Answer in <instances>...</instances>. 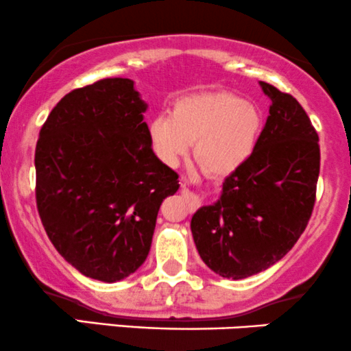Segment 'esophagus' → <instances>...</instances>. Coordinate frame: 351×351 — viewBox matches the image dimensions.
<instances>
[{"label":"esophagus","mask_w":351,"mask_h":351,"mask_svg":"<svg viewBox=\"0 0 351 351\" xmlns=\"http://www.w3.org/2000/svg\"><path fill=\"white\" fill-rule=\"evenodd\" d=\"M181 193H183V196L188 197L191 204H196V202H197V196L191 191V189H189V186L186 184V181H184V183L181 184Z\"/></svg>","instance_id":"1"}]
</instances>
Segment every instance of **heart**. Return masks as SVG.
<instances>
[{
	"mask_svg": "<svg viewBox=\"0 0 351 351\" xmlns=\"http://www.w3.org/2000/svg\"><path fill=\"white\" fill-rule=\"evenodd\" d=\"M261 116L253 104L226 91L194 93L173 104L171 116L154 117L149 138L157 157L176 167L191 150L209 175L223 178L255 150Z\"/></svg>",
	"mask_w": 351,
	"mask_h": 351,
	"instance_id": "obj_1",
	"label": "heart"
}]
</instances>
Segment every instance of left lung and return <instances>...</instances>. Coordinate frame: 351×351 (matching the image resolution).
<instances>
[{"label":"left lung","mask_w":351,"mask_h":351,"mask_svg":"<svg viewBox=\"0 0 351 351\" xmlns=\"http://www.w3.org/2000/svg\"><path fill=\"white\" fill-rule=\"evenodd\" d=\"M271 101L250 158L221 197L191 219L197 252L219 276L243 280L288 253L309 222L320 170L319 135L296 98L260 82Z\"/></svg>","instance_id":"obj_1"}]
</instances>
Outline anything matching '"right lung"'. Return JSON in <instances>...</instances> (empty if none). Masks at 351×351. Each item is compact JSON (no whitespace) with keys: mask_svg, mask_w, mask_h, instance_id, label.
Segmentation results:
<instances>
[{"mask_svg":"<svg viewBox=\"0 0 351 351\" xmlns=\"http://www.w3.org/2000/svg\"><path fill=\"white\" fill-rule=\"evenodd\" d=\"M147 103L129 78L58 101L36 147V199L50 242L84 276L116 282L150 252L158 209L178 175L152 150Z\"/></svg>","mask_w":351,"mask_h":351,"instance_id":"right-lung-1","label":"right lung"}]
</instances>
